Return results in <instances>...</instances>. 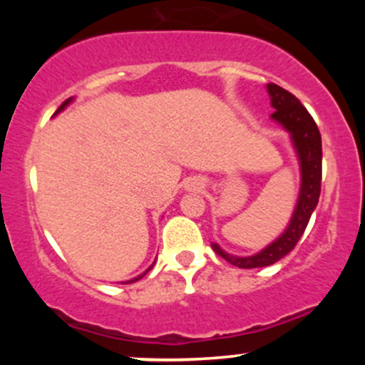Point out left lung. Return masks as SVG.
<instances>
[{
  "instance_id": "1",
  "label": "left lung",
  "mask_w": 365,
  "mask_h": 365,
  "mask_svg": "<svg viewBox=\"0 0 365 365\" xmlns=\"http://www.w3.org/2000/svg\"><path fill=\"white\" fill-rule=\"evenodd\" d=\"M267 92L271 96V106L274 108L271 118L290 132L293 145L299 154L300 170H302V187H300L299 202H297L295 212H293L288 228L284 230L282 237L276 238L273 244L267 245L259 254L250 255V257H235V255L226 254L216 244H212V250L217 255H221L225 261L233 264V266L242 267V269L271 266L288 252H292L297 242L304 235L321 195L322 145L316 121L292 92L284 91L283 87L276 86V83H267Z\"/></svg>"
}]
</instances>
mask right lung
<instances>
[{
	"label": "right lung",
	"mask_w": 365,
	"mask_h": 365,
	"mask_svg": "<svg viewBox=\"0 0 365 365\" xmlns=\"http://www.w3.org/2000/svg\"><path fill=\"white\" fill-rule=\"evenodd\" d=\"M68 103H70V99H66V101H65V103H63V104H61V106H60V108H58V111H61V110H63V108H65V106H66V104H68ZM58 111H56V113H58ZM153 266H154V264H153ZM153 266H150V267H149V269H148V271H145V273H142V274H140V276H137V278H133V279H130V282H132V283H133V282H139V279H140V278H144V276H145V274H148V273H149V271H150V269H153Z\"/></svg>",
	"instance_id": "obj_1"
}]
</instances>
